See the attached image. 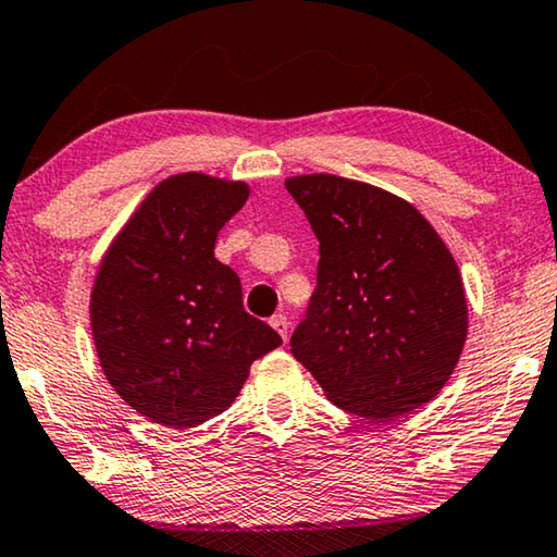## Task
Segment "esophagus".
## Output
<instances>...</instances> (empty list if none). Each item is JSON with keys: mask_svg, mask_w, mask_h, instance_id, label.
I'll return each mask as SVG.
<instances>
[{"mask_svg": "<svg viewBox=\"0 0 557 557\" xmlns=\"http://www.w3.org/2000/svg\"><path fill=\"white\" fill-rule=\"evenodd\" d=\"M270 324H272V330H275L282 339L287 342V337H289V320L285 314H275V317H270Z\"/></svg>", "mask_w": 557, "mask_h": 557, "instance_id": "obj_1", "label": "esophagus"}]
</instances>
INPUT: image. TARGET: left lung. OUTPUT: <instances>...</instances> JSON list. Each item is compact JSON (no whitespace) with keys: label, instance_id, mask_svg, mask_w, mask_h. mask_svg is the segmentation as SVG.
I'll return each instance as SVG.
<instances>
[{"label":"left lung","instance_id":"1","mask_svg":"<svg viewBox=\"0 0 557 557\" xmlns=\"http://www.w3.org/2000/svg\"><path fill=\"white\" fill-rule=\"evenodd\" d=\"M320 240L293 355L339 409L374 421L444 389L469 332L451 250L411 202L332 173L285 181Z\"/></svg>","mask_w":557,"mask_h":557}]
</instances>
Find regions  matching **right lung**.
<instances>
[{
    "label": "right lung",
    "instance_id": "add662e5",
    "mask_svg": "<svg viewBox=\"0 0 557 557\" xmlns=\"http://www.w3.org/2000/svg\"><path fill=\"white\" fill-rule=\"evenodd\" d=\"M250 188L206 173L156 185L113 237L91 289V332L109 384L168 429L223 413L280 334L243 307L235 270L215 258L220 227Z\"/></svg>",
    "mask_w": 557,
    "mask_h": 557
}]
</instances>
